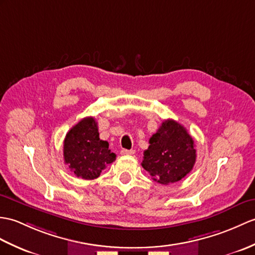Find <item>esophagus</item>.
Here are the masks:
<instances>
[{
    "label": "esophagus",
    "mask_w": 255,
    "mask_h": 255,
    "mask_svg": "<svg viewBox=\"0 0 255 255\" xmlns=\"http://www.w3.org/2000/svg\"><path fill=\"white\" fill-rule=\"evenodd\" d=\"M121 153L123 155H132L134 154V150H126V149H123L121 151Z\"/></svg>",
    "instance_id": "esophagus-1"
}]
</instances>
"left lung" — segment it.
<instances>
[{
    "label": "left lung",
    "instance_id": "1",
    "mask_svg": "<svg viewBox=\"0 0 255 255\" xmlns=\"http://www.w3.org/2000/svg\"><path fill=\"white\" fill-rule=\"evenodd\" d=\"M141 165L155 180L168 185L190 173L195 163L194 141L186 128L174 120H167L150 138Z\"/></svg>",
    "mask_w": 255,
    "mask_h": 255
}]
</instances>
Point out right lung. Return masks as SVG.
<instances>
[{"label":"right lung","mask_w":255,"mask_h":255,"mask_svg":"<svg viewBox=\"0 0 255 255\" xmlns=\"http://www.w3.org/2000/svg\"><path fill=\"white\" fill-rule=\"evenodd\" d=\"M115 159L116 154L109 149V142L100 139L98 123L93 117L81 120L65 137V164L82 179L98 178L101 171Z\"/></svg>","instance_id":"obj_1"}]
</instances>
